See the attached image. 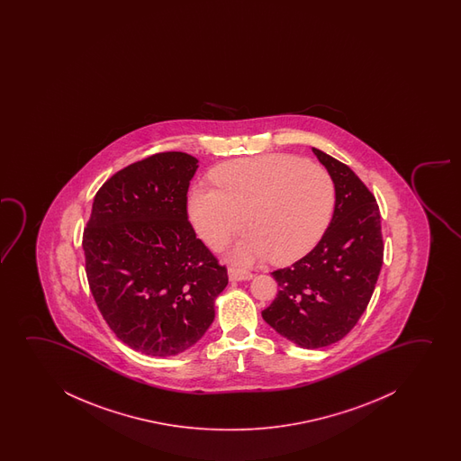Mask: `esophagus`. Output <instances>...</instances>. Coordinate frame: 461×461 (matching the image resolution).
Segmentation results:
<instances>
[{
	"label": "esophagus",
	"instance_id": "1",
	"mask_svg": "<svg viewBox=\"0 0 461 461\" xmlns=\"http://www.w3.org/2000/svg\"><path fill=\"white\" fill-rule=\"evenodd\" d=\"M228 277H230V280H233V282H240V280H250L253 277V274L250 271H246V269L236 267V266H230Z\"/></svg>",
	"mask_w": 461,
	"mask_h": 461
}]
</instances>
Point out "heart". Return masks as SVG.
Returning a JSON list of instances; mask_svg holds the SVG:
<instances>
[{"mask_svg": "<svg viewBox=\"0 0 461 461\" xmlns=\"http://www.w3.org/2000/svg\"><path fill=\"white\" fill-rule=\"evenodd\" d=\"M211 181L215 189L190 192V221L208 246L219 249L244 227L247 215L250 231L234 249L240 263L301 258L320 240L334 209L328 171L294 156L233 160L215 168Z\"/></svg>", "mask_w": 461, "mask_h": 461, "instance_id": "heart-1", "label": "heart"}]
</instances>
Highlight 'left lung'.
<instances>
[{"instance_id": "1", "label": "left lung", "mask_w": 461, "mask_h": 461, "mask_svg": "<svg viewBox=\"0 0 461 461\" xmlns=\"http://www.w3.org/2000/svg\"><path fill=\"white\" fill-rule=\"evenodd\" d=\"M335 185L332 221L312 252L272 272L277 296L261 312L299 347H329L357 324L372 299L384 257L376 198L348 165L313 148Z\"/></svg>"}]
</instances>
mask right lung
Here are the masks:
<instances>
[{
  "instance_id": "obj_1",
  "label": "right lung",
  "mask_w": 461,
  "mask_h": 461,
  "mask_svg": "<svg viewBox=\"0 0 461 461\" xmlns=\"http://www.w3.org/2000/svg\"><path fill=\"white\" fill-rule=\"evenodd\" d=\"M195 158L167 151L102 184L83 230L85 271L95 305L127 347L175 356L214 320L227 267L196 238L187 214Z\"/></svg>"
}]
</instances>
